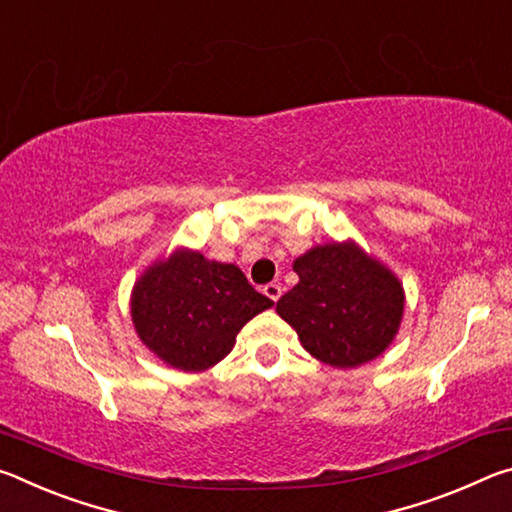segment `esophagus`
Returning a JSON list of instances; mask_svg holds the SVG:
<instances>
[{"label": "esophagus", "mask_w": 512, "mask_h": 512, "mask_svg": "<svg viewBox=\"0 0 512 512\" xmlns=\"http://www.w3.org/2000/svg\"><path fill=\"white\" fill-rule=\"evenodd\" d=\"M264 293H266V296L271 298L273 302L280 300V296H282V287H280V282H268L266 287H264Z\"/></svg>", "instance_id": "obj_1"}]
</instances>
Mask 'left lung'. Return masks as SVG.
<instances>
[{
    "label": "left lung",
    "instance_id": "1",
    "mask_svg": "<svg viewBox=\"0 0 512 512\" xmlns=\"http://www.w3.org/2000/svg\"><path fill=\"white\" fill-rule=\"evenodd\" d=\"M298 284L277 300V316L296 329L311 357L357 368L381 357L400 332L404 287L357 241H327L296 257Z\"/></svg>",
    "mask_w": 512,
    "mask_h": 512
}]
</instances>
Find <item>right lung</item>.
Instances as JSON below:
<instances>
[{
	"instance_id": "add662e5",
	"label": "right lung",
	"mask_w": 512,
	"mask_h": 512,
	"mask_svg": "<svg viewBox=\"0 0 512 512\" xmlns=\"http://www.w3.org/2000/svg\"><path fill=\"white\" fill-rule=\"evenodd\" d=\"M268 307L273 300L250 287L239 266L185 246L146 266L131 291L140 341L183 372H201L228 357L241 327Z\"/></svg>"
}]
</instances>
